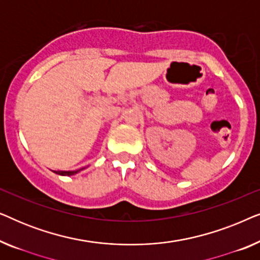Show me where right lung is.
<instances>
[{
  "label": "right lung",
  "mask_w": 260,
  "mask_h": 260,
  "mask_svg": "<svg viewBox=\"0 0 260 260\" xmlns=\"http://www.w3.org/2000/svg\"><path fill=\"white\" fill-rule=\"evenodd\" d=\"M78 172H80L79 170H73V172H54L56 174H59V175H65V176H70V175H74V174H77Z\"/></svg>",
  "instance_id": "obj_1"
}]
</instances>
